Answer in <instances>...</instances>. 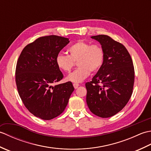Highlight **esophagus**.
Segmentation results:
<instances>
[{
    "label": "esophagus",
    "instance_id": "esophagus-1",
    "mask_svg": "<svg viewBox=\"0 0 151 151\" xmlns=\"http://www.w3.org/2000/svg\"><path fill=\"white\" fill-rule=\"evenodd\" d=\"M73 86H74V88H75V89H76V88H78V87L79 86V84H77V83H74Z\"/></svg>",
    "mask_w": 151,
    "mask_h": 151
}]
</instances>
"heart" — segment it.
I'll return each mask as SVG.
<instances>
[{"instance_id":"obj_1","label":"heart","mask_w":151,"mask_h":151,"mask_svg":"<svg viewBox=\"0 0 151 151\" xmlns=\"http://www.w3.org/2000/svg\"><path fill=\"white\" fill-rule=\"evenodd\" d=\"M69 55L58 54L56 58L58 67L65 72H70L77 61L78 66L67 76V80L73 82H81L88 77L90 72L95 73L101 68L104 62V51L99 44L80 40L67 49Z\"/></svg>"}]
</instances>
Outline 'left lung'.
Returning a JSON list of instances; mask_svg holds the SVG:
<instances>
[{"mask_svg": "<svg viewBox=\"0 0 151 151\" xmlns=\"http://www.w3.org/2000/svg\"><path fill=\"white\" fill-rule=\"evenodd\" d=\"M91 38L101 43L105 56L101 68L91 81L86 83V102L93 114L107 118L120 111L132 96L134 67L132 58L123 44L107 35Z\"/></svg>", "mask_w": 151, "mask_h": 151, "instance_id": "1", "label": "left lung"}]
</instances>
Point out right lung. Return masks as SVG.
<instances>
[{
    "instance_id": "right-lung-1",
    "label": "right lung",
    "mask_w": 151,
    "mask_h": 151,
    "mask_svg": "<svg viewBox=\"0 0 151 151\" xmlns=\"http://www.w3.org/2000/svg\"><path fill=\"white\" fill-rule=\"evenodd\" d=\"M69 43L68 38L55 35L40 37L24 48L17 60L19 95L28 110L43 120L62 114L75 89L71 82L53 86L63 78L56 58Z\"/></svg>"
}]
</instances>
